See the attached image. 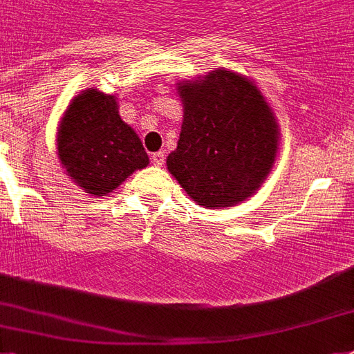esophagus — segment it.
Here are the masks:
<instances>
[{
    "mask_svg": "<svg viewBox=\"0 0 354 354\" xmlns=\"http://www.w3.org/2000/svg\"><path fill=\"white\" fill-rule=\"evenodd\" d=\"M151 162H153L156 166L165 165V153H162V151H157V153H153V156H151Z\"/></svg>",
    "mask_w": 354,
    "mask_h": 354,
    "instance_id": "1",
    "label": "esophagus"
}]
</instances>
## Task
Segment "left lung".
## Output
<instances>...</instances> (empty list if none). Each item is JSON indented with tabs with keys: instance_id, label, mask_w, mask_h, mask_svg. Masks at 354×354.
Here are the masks:
<instances>
[{
	"instance_id": "8db88e82",
	"label": "left lung",
	"mask_w": 354,
	"mask_h": 354,
	"mask_svg": "<svg viewBox=\"0 0 354 354\" xmlns=\"http://www.w3.org/2000/svg\"><path fill=\"white\" fill-rule=\"evenodd\" d=\"M183 127L168 171L208 209L230 208L261 188L275 165L279 124L250 79L215 70L203 79L179 81Z\"/></svg>"
}]
</instances>
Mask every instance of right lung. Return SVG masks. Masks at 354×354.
I'll return each instance as SVG.
<instances>
[{"instance_id":"add662e5","label":"right lung","mask_w":354,"mask_h":354,"mask_svg":"<svg viewBox=\"0 0 354 354\" xmlns=\"http://www.w3.org/2000/svg\"><path fill=\"white\" fill-rule=\"evenodd\" d=\"M115 95L88 88L70 101L57 128V156L86 194L108 195L150 159L133 128L122 121Z\"/></svg>"}]
</instances>
